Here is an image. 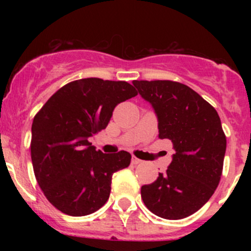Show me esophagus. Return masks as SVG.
I'll use <instances>...</instances> for the list:
<instances>
[{
	"label": "esophagus",
	"mask_w": 251,
	"mask_h": 251,
	"mask_svg": "<svg viewBox=\"0 0 251 251\" xmlns=\"http://www.w3.org/2000/svg\"><path fill=\"white\" fill-rule=\"evenodd\" d=\"M142 162H143V160L138 159L137 157H132V164H134V165H137V164H140Z\"/></svg>",
	"instance_id": "1"
}]
</instances>
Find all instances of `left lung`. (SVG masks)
Instances as JSON below:
<instances>
[{
	"label": "left lung",
	"mask_w": 251,
	"mask_h": 251,
	"mask_svg": "<svg viewBox=\"0 0 251 251\" xmlns=\"http://www.w3.org/2000/svg\"><path fill=\"white\" fill-rule=\"evenodd\" d=\"M132 83L153 108L158 137L171 140L176 151L165 174L142 186L144 203L165 220L188 217L210 200L220 183L226 150L220 116L197 92L180 82Z\"/></svg>",
	"instance_id": "8db88e82"
}]
</instances>
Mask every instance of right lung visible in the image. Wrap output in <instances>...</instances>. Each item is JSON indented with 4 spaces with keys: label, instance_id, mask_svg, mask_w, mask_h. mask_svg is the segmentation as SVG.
Masks as SVG:
<instances>
[{
    "label": "right lung",
    "instance_id": "obj_1",
    "mask_svg": "<svg viewBox=\"0 0 251 251\" xmlns=\"http://www.w3.org/2000/svg\"><path fill=\"white\" fill-rule=\"evenodd\" d=\"M137 94L126 81L80 79L60 88L34 117V174L46 198L63 214H93L107 201L112 176L127 168L131 154L102 153L89 138L106 128L118 103Z\"/></svg>",
    "mask_w": 251,
    "mask_h": 251
}]
</instances>
